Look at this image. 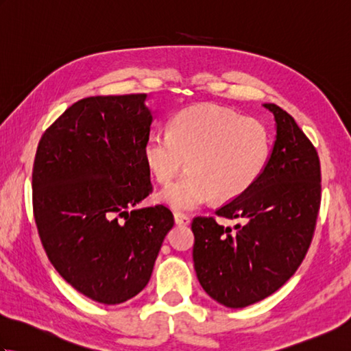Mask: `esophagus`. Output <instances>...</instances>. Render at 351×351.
<instances>
[{
  "label": "esophagus",
  "mask_w": 351,
  "mask_h": 351,
  "mask_svg": "<svg viewBox=\"0 0 351 351\" xmlns=\"http://www.w3.org/2000/svg\"><path fill=\"white\" fill-rule=\"evenodd\" d=\"M175 223H176V225H180V226H187V225H190V217H189V215H185V214L176 213L175 214Z\"/></svg>",
  "instance_id": "34e87169"
}]
</instances>
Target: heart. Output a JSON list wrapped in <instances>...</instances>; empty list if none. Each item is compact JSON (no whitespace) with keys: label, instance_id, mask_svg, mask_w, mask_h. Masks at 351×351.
Wrapping results in <instances>:
<instances>
[{"label":"heart","instance_id":"obj_1","mask_svg":"<svg viewBox=\"0 0 351 351\" xmlns=\"http://www.w3.org/2000/svg\"><path fill=\"white\" fill-rule=\"evenodd\" d=\"M270 152L263 123L217 104L181 110L171 117L169 134H149L141 147L160 184L173 180L185 162L187 173L158 193L160 202L178 213L196 210L213 197H240L263 175Z\"/></svg>","mask_w":351,"mask_h":351}]
</instances>
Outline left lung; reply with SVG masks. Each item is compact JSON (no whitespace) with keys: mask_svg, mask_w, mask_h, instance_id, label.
Returning a JSON list of instances; mask_svg holds the SVG:
<instances>
[{"mask_svg":"<svg viewBox=\"0 0 351 351\" xmlns=\"http://www.w3.org/2000/svg\"><path fill=\"white\" fill-rule=\"evenodd\" d=\"M276 140L263 175L215 214L238 219L232 228L214 217L193 219V261L205 293L238 309L278 291L306 255L322 202V171L314 145L285 110L264 104Z\"/></svg>","mask_w":351,"mask_h":351,"instance_id":"obj_1","label":"left lung"}]
</instances>
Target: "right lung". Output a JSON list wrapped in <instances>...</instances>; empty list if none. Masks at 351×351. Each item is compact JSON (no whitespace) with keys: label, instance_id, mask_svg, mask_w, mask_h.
Masks as SVG:
<instances>
[{"label":"right lung","instance_id":"1","mask_svg":"<svg viewBox=\"0 0 351 351\" xmlns=\"http://www.w3.org/2000/svg\"><path fill=\"white\" fill-rule=\"evenodd\" d=\"M146 99L137 93L75 102L45 131L34 158L43 249L66 282L104 304L123 303L147 285L175 223L162 205L134 208L152 191L141 154L154 121Z\"/></svg>","mask_w":351,"mask_h":351}]
</instances>
